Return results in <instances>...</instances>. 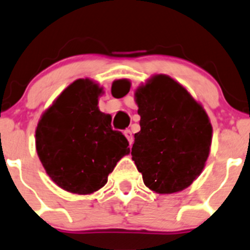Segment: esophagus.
<instances>
[{"label":"esophagus","mask_w":250,"mask_h":250,"mask_svg":"<svg viewBox=\"0 0 250 250\" xmlns=\"http://www.w3.org/2000/svg\"><path fill=\"white\" fill-rule=\"evenodd\" d=\"M125 138L128 139V142H129V144L132 145L133 144V134H132V130L130 129H125Z\"/></svg>","instance_id":"obj_1"}]
</instances>
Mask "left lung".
<instances>
[{"label": "left lung", "mask_w": 250, "mask_h": 250, "mask_svg": "<svg viewBox=\"0 0 250 250\" xmlns=\"http://www.w3.org/2000/svg\"><path fill=\"white\" fill-rule=\"evenodd\" d=\"M129 89L125 79L112 84L118 98ZM135 103L140 130L134 134L132 160L144 184L159 194L183 190L202 173L209 156L212 127L207 112L165 74L139 86Z\"/></svg>", "instance_id": "1"}]
</instances>
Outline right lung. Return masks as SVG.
Returning <instances> with one entry per match:
<instances>
[{"mask_svg": "<svg viewBox=\"0 0 250 250\" xmlns=\"http://www.w3.org/2000/svg\"><path fill=\"white\" fill-rule=\"evenodd\" d=\"M103 88L78 79L61 94L36 127V151L46 173L67 192L90 194L107 183L117 162L129 154L127 138L98 107Z\"/></svg>", "mask_w": 250, "mask_h": 250, "instance_id": "right-lung-1", "label": "right lung"}]
</instances>
